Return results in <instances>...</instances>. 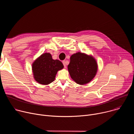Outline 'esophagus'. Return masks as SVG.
Listing matches in <instances>:
<instances>
[{"label":"esophagus","mask_w":134,"mask_h":134,"mask_svg":"<svg viewBox=\"0 0 134 134\" xmlns=\"http://www.w3.org/2000/svg\"><path fill=\"white\" fill-rule=\"evenodd\" d=\"M63 65H64V67L65 68H66V65H67V63H66V61H63Z\"/></svg>","instance_id":"34e87169"}]
</instances>
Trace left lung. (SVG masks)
<instances>
[{
	"label": "left lung",
	"mask_w": 134,
	"mask_h": 134,
	"mask_svg": "<svg viewBox=\"0 0 134 134\" xmlns=\"http://www.w3.org/2000/svg\"><path fill=\"white\" fill-rule=\"evenodd\" d=\"M98 68L97 60L92 55L80 52L71 55L68 65L71 78L80 85L90 82L96 75Z\"/></svg>",
	"instance_id": "obj_1"
}]
</instances>
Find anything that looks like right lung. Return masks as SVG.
Here are the masks:
<instances>
[{
	"label": "right lung",
	"mask_w": 134,
	"mask_h": 134,
	"mask_svg": "<svg viewBox=\"0 0 134 134\" xmlns=\"http://www.w3.org/2000/svg\"><path fill=\"white\" fill-rule=\"evenodd\" d=\"M63 68L60 60L53 59L51 54L47 52L36 58L32 66L34 80L42 85H48L53 82L57 72Z\"/></svg>",
	"instance_id": "1"
}]
</instances>
